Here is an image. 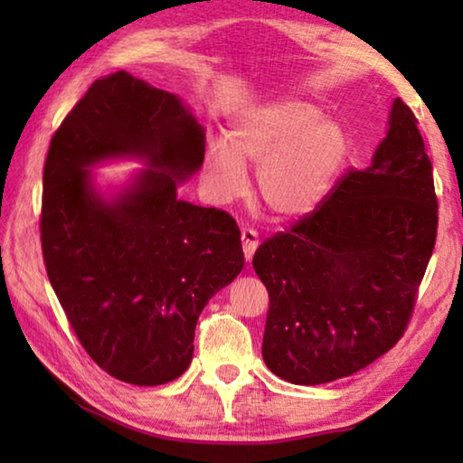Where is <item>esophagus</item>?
Masks as SVG:
<instances>
[{
    "label": "esophagus",
    "instance_id": "1",
    "mask_svg": "<svg viewBox=\"0 0 463 463\" xmlns=\"http://www.w3.org/2000/svg\"><path fill=\"white\" fill-rule=\"evenodd\" d=\"M241 242H242V253H245V260L250 261L253 260V253L257 245H260V234L253 229H247V226H242L241 229Z\"/></svg>",
    "mask_w": 463,
    "mask_h": 463
}]
</instances>
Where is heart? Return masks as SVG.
<instances>
[{
  "mask_svg": "<svg viewBox=\"0 0 463 463\" xmlns=\"http://www.w3.org/2000/svg\"><path fill=\"white\" fill-rule=\"evenodd\" d=\"M347 153L339 122L325 120L308 101L284 99L249 112L231 132V146L210 145L203 171L218 198L232 200L247 184L242 161L255 163L260 200L273 216L289 221L326 198Z\"/></svg>",
  "mask_w": 463,
  "mask_h": 463,
  "instance_id": "1",
  "label": "heart"
}]
</instances>
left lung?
I'll use <instances>...</instances> for the list:
<instances>
[{
    "mask_svg": "<svg viewBox=\"0 0 463 463\" xmlns=\"http://www.w3.org/2000/svg\"><path fill=\"white\" fill-rule=\"evenodd\" d=\"M437 195L419 120L401 98L364 171L265 239L253 268L268 288L263 359L281 380L317 386L401 341L437 239Z\"/></svg>",
    "mask_w": 463,
    "mask_h": 463,
    "instance_id": "8db88e82",
    "label": "left lung"
}]
</instances>
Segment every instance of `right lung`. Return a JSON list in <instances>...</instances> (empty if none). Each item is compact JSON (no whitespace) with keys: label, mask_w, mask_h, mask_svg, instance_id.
<instances>
[{"label":"right lung","mask_w":463,"mask_h":463,"mask_svg":"<svg viewBox=\"0 0 463 463\" xmlns=\"http://www.w3.org/2000/svg\"><path fill=\"white\" fill-rule=\"evenodd\" d=\"M122 154H143L157 169L106 203L87 167ZM202 161L203 130L182 101L124 71L91 83L51 138L44 268L77 341L116 380L159 386L179 378L208 298L245 263L229 213L179 200L177 179Z\"/></svg>","instance_id":"obj_1"}]
</instances>
